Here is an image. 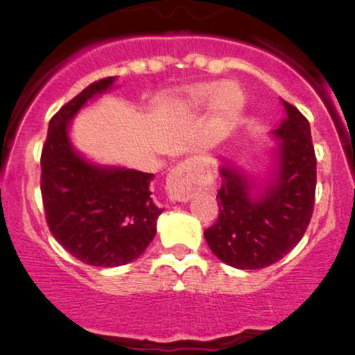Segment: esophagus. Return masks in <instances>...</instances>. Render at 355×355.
I'll return each instance as SVG.
<instances>
[{"label": "esophagus", "instance_id": "1", "mask_svg": "<svg viewBox=\"0 0 355 355\" xmlns=\"http://www.w3.org/2000/svg\"><path fill=\"white\" fill-rule=\"evenodd\" d=\"M199 191L198 161L185 159L168 173L166 192L173 202H189Z\"/></svg>", "mask_w": 355, "mask_h": 355}]
</instances>
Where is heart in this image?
I'll use <instances>...</instances> for the list:
<instances>
[{
    "label": "heart",
    "mask_w": 355,
    "mask_h": 355,
    "mask_svg": "<svg viewBox=\"0 0 355 355\" xmlns=\"http://www.w3.org/2000/svg\"><path fill=\"white\" fill-rule=\"evenodd\" d=\"M209 105L211 116L218 123H230L241 114L245 105V94L235 80L196 82L178 91L168 101V113L173 116H187Z\"/></svg>",
    "instance_id": "b5f03b06"
}]
</instances>
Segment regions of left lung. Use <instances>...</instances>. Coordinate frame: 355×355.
<instances>
[{"label": "left lung", "mask_w": 355, "mask_h": 355, "mask_svg": "<svg viewBox=\"0 0 355 355\" xmlns=\"http://www.w3.org/2000/svg\"><path fill=\"white\" fill-rule=\"evenodd\" d=\"M285 118L271 130L275 166L264 182L221 157L220 216L204 239L214 256L237 270L280 261L304 237L313 216L316 156L309 121L282 99Z\"/></svg>", "instance_id": "left-lung-1"}]
</instances>
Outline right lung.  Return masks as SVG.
Here are the masks:
<instances>
[{
	"instance_id": "1",
	"label": "right lung",
	"mask_w": 355,
	"mask_h": 355,
	"mask_svg": "<svg viewBox=\"0 0 355 355\" xmlns=\"http://www.w3.org/2000/svg\"><path fill=\"white\" fill-rule=\"evenodd\" d=\"M106 77L67 103L48 127L41 155V192L53 237L89 266L114 268L137 259L156 235L163 213L151 198L153 173L99 164L75 149L71 120L114 87Z\"/></svg>"
}]
</instances>
